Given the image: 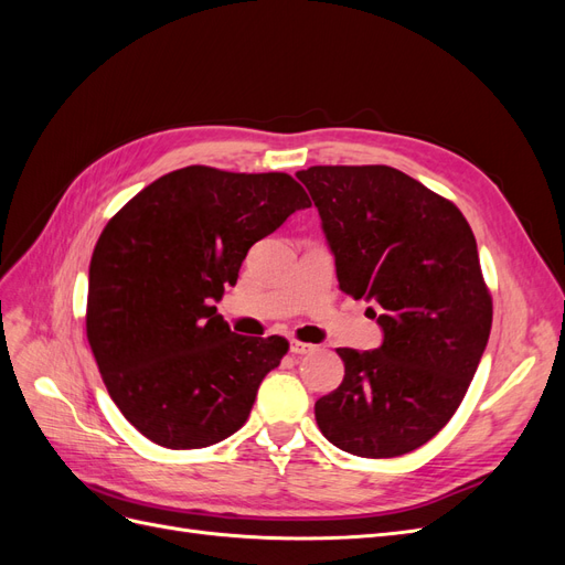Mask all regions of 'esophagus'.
<instances>
[{
    "mask_svg": "<svg viewBox=\"0 0 565 565\" xmlns=\"http://www.w3.org/2000/svg\"><path fill=\"white\" fill-rule=\"evenodd\" d=\"M316 347L313 344H306V341H297V339H292L289 341V351H292L295 355H306V353H311Z\"/></svg>",
    "mask_w": 565,
    "mask_h": 565,
    "instance_id": "esophagus-1",
    "label": "esophagus"
}]
</instances>
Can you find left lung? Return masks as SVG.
Wrapping results in <instances>:
<instances>
[{"instance_id":"8db88e82","label":"left lung","mask_w":565,"mask_h":565,"mask_svg":"<svg viewBox=\"0 0 565 565\" xmlns=\"http://www.w3.org/2000/svg\"><path fill=\"white\" fill-rule=\"evenodd\" d=\"M316 202L341 292L374 301L384 341L337 349L344 382L316 403L332 446L398 457L450 422L486 351L492 299L467 218L386 164L297 172Z\"/></svg>"}]
</instances>
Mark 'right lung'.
I'll return each mask as SVG.
<instances>
[{"label": "right lung", "instance_id": "1", "mask_svg": "<svg viewBox=\"0 0 565 565\" xmlns=\"http://www.w3.org/2000/svg\"><path fill=\"white\" fill-rule=\"evenodd\" d=\"M306 207L289 174L191 164L108 221L89 264L87 339L110 398L146 438L207 448L247 422L289 344L231 332L214 303L249 247Z\"/></svg>", "mask_w": 565, "mask_h": 565}]
</instances>
